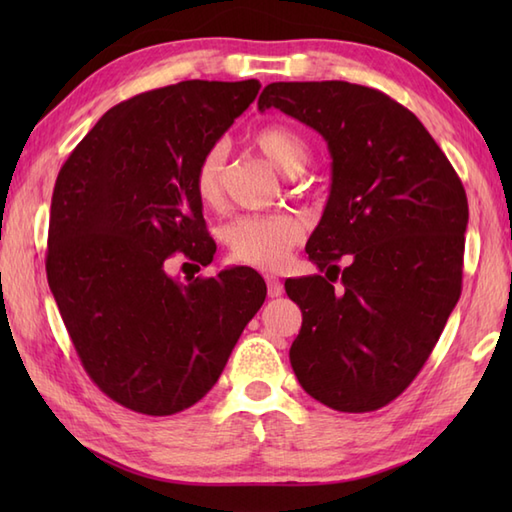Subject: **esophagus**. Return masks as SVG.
<instances>
[{
	"label": "esophagus",
	"mask_w": 512,
	"mask_h": 512,
	"mask_svg": "<svg viewBox=\"0 0 512 512\" xmlns=\"http://www.w3.org/2000/svg\"><path fill=\"white\" fill-rule=\"evenodd\" d=\"M266 284H268V297L270 299H277V297L284 295V284H281L277 277L266 275Z\"/></svg>",
	"instance_id": "1"
}]
</instances>
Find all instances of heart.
Listing matches in <instances>:
<instances>
[{
  "instance_id": "1",
  "label": "heart",
  "mask_w": 512,
  "mask_h": 512,
  "mask_svg": "<svg viewBox=\"0 0 512 512\" xmlns=\"http://www.w3.org/2000/svg\"><path fill=\"white\" fill-rule=\"evenodd\" d=\"M255 145L284 176H299L310 165V147L295 129L270 125L259 129ZM226 147L215 143L200 156L193 171V189L206 209H217L224 200ZM303 237V224L292 213L239 215L222 228L228 257L237 264L275 270L286 264L290 250Z\"/></svg>"
}]
</instances>
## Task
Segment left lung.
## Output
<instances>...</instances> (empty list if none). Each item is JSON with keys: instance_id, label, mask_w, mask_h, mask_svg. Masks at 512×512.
Wrapping results in <instances>:
<instances>
[{"instance_id": "left-lung-1", "label": "left lung", "mask_w": 512, "mask_h": 512, "mask_svg": "<svg viewBox=\"0 0 512 512\" xmlns=\"http://www.w3.org/2000/svg\"><path fill=\"white\" fill-rule=\"evenodd\" d=\"M257 107L312 127L332 158L330 198L306 244L325 275L286 281L303 314L290 365L336 411L385 407L418 376L460 299L462 182L418 118L365 85L279 81Z\"/></svg>"}]
</instances>
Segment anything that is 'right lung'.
Instances as JSON below:
<instances>
[{
  "mask_svg": "<svg viewBox=\"0 0 512 512\" xmlns=\"http://www.w3.org/2000/svg\"><path fill=\"white\" fill-rule=\"evenodd\" d=\"M259 88L195 79L138 94L59 171L48 284L85 372L127 409L171 416L204 398L266 299L246 266L187 284L169 275L176 253L213 262L193 171Z\"/></svg>",
  "mask_w": 512,
  "mask_h": 512,
  "instance_id": "1",
  "label": "right lung"
}]
</instances>
